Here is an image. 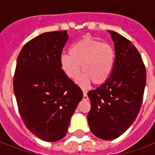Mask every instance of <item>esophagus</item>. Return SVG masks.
<instances>
[{"label": "esophagus", "instance_id": "1", "mask_svg": "<svg viewBox=\"0 0 155 155\" xmlns=\"http://www.w3.org/2000/svg\"><path fill=\"white\" fill-rule=\"evenodd\" d=\"M83 100H84V101H88V100H89V98H88V95H87V94H86V92H85V91H84Z\"/></svg>", "mask_w": 155, "mask_h": 155}]
</instances>
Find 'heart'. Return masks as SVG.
I'll list each match as a JSON object with an SVG mask.
<instances>
[{
	"mask_svg": "<svg viewBox=\"0 0 155 155\" xmlns=\"http://www.w3.org/2000/svg\"><path fill=\"white\" fill-rule=\"evenodd\" d=\"M70 54L61 55V68L69 79L75 80L81 66L84 74L77 81L81 87L85 88L91 81L100 85L110 77L114 64V51L110 45L84 37L71 46Z\"/></svg>",
	"mask_w": 155,
	"mask_h": 155,
	"instance_id": "1",
	"label": "heart"
}]
</instances>
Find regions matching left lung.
<instances>
[{
	"label": "left lung",
	"mask_w": 155,
	"mask_h": 155,
	"mask_svg": "<svg viewBox=\"0 0 155 155\" xmlns=\"http://www.w3.org/2000/svg\"><path fill=\"white\" fill-rule=\"evenodd\" d=\"M108 32L114 43V67L104 84L88 92L91 109L87 118L95 136L111 140L123 134L136 119L143 101L146 71L136 47L119 33Z\"/></svg>",
	"instance_id": "8db88e82"
}]
</instances>
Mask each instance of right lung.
I'll use <instances>...</instances> for the list:
<instances>
[{"instance_id":"right-lung-1","label":"right lung","mask_w":155,"mask_h":155,"mask_svg":"<svg viewBox=\"0 0 155 155\" xmlns=\"http://www.w3.org/2000/svg\"><path fill=\"white\" fill-rule=\"evenodd\" d=\"M67 31L45 32L27 42L17 58L14 93L23 122L47 142L65 136L83 92L60 64Z\"/></svg>"}]
</instances>
